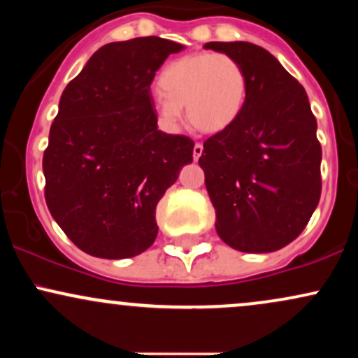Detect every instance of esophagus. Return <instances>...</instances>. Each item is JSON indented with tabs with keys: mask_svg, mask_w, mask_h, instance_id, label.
<instances>
[{
	"mask_svg": "<svg viewBox=\"0 0 358 358\" xmlns=\"http://www.w3.org/2000/svg\"><path fill=\"white\" fill-rule=\"evenodd\" d=\"M203 153V146L202 143H195V146H193V159H199L200 156Z\"/></svg>",
	"mask_w": 358,
	"mask_h": 358,
	"instance_id": "1",
	"label": "esophagus"
}]
</instances>
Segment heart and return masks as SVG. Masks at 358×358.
<instances>
[{"label": "heart", "instance_id": "1", "mask_svg": "<svg viewBox=\"0 0 358 358\" xmlns=\"http://www.w3.org/2000/svg\"><path fill=\"white\" fill-rule=\"evenodd\" d=\"M156 113L168 127L178 126L182 106L203 133H220L237 121L248 97V77L229 53L199 52L180 57L159 73Z\"/></svg>", "mask_w": 358, "mask_h": 358}]
</instances>
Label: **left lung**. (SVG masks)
I'll return each instance as SVG.
<instances>
[{
  "label": "left lung",
  "instance_id": "left-lung-1",
  "mask_svg": "<svg viewBox=\"0 0 358 358\" xmlns=\"http://www.w3.org/2000/svg\"><path fill=\"white\" fill-rule=\"evenodd\" d=\"M244 69L248 97L232 126L203 143L215 229L241 252H273L293 242L322 195V146L303 85L274 55L249 42H208Z\"/></svg>",
  "mask_w": 358,
  "mask_h": 358
}]
</instances>
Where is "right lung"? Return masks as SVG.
Listing matches in <instances>:
<instances>
[{
	"label": "right lung",
	"instance_id": "add662e5",
	"mask_svg": "<svg viewBox=\"0 0 358 358\" xmlns=\"http://www.w3.org/2000/svg\"><path fill=\"white\" fill-rule=\"evenodd\" d=\"M182 48L159 36L108 43L62 92L43 153L45 202L90 256L145 252L158 234L156 205L193 162L190 138L158 129L150 89Z\"/></svg>",
	"mask_w": 358,
	"mask_h": 358
}]
</instances>
